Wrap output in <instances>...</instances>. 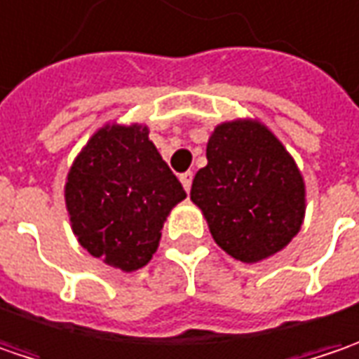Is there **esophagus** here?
I'll return each instance as SVG.
<instances>
[{
  "label": "esophagus",
  "mask_w": 359,
  "mask_h": 359,
  "mask_svg": "<svg viewBox=\"0 0 359 359\" xmlns=\"http://www.w3.org/2000/svg\"><path fill=\"white\" fill-rule=\"evenodd\" d=\"M191 180H194V173L191 171H186V173L180 175V182H182V186H184L186 191H189V188H191Z\"/></svg>",
  "instance_id": "1"
}]
</instances>
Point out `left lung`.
<instances>
[{
	"instance_id": "obj_1",
	"label": "left lung",
	"mask_w": 359,
	"mask_h": 359,
	"mask_svg": "<svg viewBox=\"0 0 359 359\" xmlns=\"http://www.w3.org/2000/svg\"><path fill=\"white\" fill-rule=\"evenodd\" d=\"M208 165L189 198L214 242L232 259L255 264L280 252L305 220L303 173L259 118L220 123L208 139Z\"/></svg>"
}]
</instances>
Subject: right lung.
<instances>
[{
	"label": "right lung",
	"mask_w": 359,
	"mask_h": 359,
	"mask_svg": "<svg viewBox=\"0 0 359 359\" xmlns=\"http://www.w3.org/2000/svg\"><path fill=\"white\" fill-rule=\"evenodd\" d=\"M184 198L141 123H104L74 157L64 184L70 228L81 246L123 273L151 260L163 222Z\"/></svg>",
	"instance_id": "1"
}]
</instances>
